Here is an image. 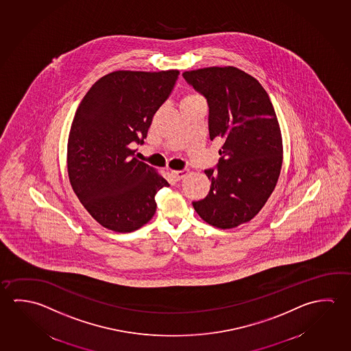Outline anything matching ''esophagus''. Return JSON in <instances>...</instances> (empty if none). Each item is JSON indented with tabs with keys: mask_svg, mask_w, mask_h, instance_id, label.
Returning <instances> with one entry per match:
<instances>
[{
	"mask_svg": "<svg viewBox=\"0 0 351 351\" xmlns=\"http://www.w3.org/2000/svg\"><path fill=\"white\" fill-rule=\"evenodd\" d=\"M187 173H189L187 170H173V171H171V176H173L176 181H181V180H184V178L187 176Z\"/></svg>",
	"mask_w": 351,
	"mask_h": 351,
	"instance_id": "esophagus-1",
	"label": "esophagus"
}]
</instances>
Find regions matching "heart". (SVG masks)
Returning a JSON list of instances; mask_svg holds the SVG:
<instances>
[{
    "label": "heart",
    "instance_id": "heart-1",
    "mask_svg": "<svg viewBox=\"0 0 351 351\" xmlns=\"http://www.w3.org/2000/svg\"><path fill=\"white\" fill-rule=\"evenodd\" d=\"M197 100H203L199 94H197V93H187L184 95V99H182L181 104L191 103V101H197Z\"/></svg>",
    "mask_w": 351,
    "mask_h": 351
}]
</instances>
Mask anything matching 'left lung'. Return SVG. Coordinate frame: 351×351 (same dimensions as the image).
<instances>
[{
  "label": "left lung",
  "instance_id": "left-lung-1",
  "mask_svg": "<svg viewBox=\"0 0 351 351\" xmlns=\"http://www.w3.org/2000/svg\"><path fill=\"white\" fill-rule=\"evenodd\" d=\"M186 82L207 99L209 137L223 142L207 197L193 202L206 223L231 229L254 218L276 189L282 141L269 97L256 78L232 66L186 71Z\"/></svg>",
  "mask_w": 351,
  "mask_h": 351
}]
</instances>
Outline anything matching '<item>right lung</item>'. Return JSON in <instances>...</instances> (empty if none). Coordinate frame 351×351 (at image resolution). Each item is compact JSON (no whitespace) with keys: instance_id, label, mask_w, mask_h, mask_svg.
Returning a JSON list of instances; mask_svg holds the SVG:
<instances>
[{"instance_id":"right-lung-1","label":"right lung","mask_w":351,"mask_h":351,"mask_svg":"<svg viewBox=\"0 0 351 351\" xmlns=\"http://www.w3.org/2000/svg\"><path fill=\"white\" fill-rule=\"evenodd\" d=\"M178 75V69L115 71L93 84L75 111L67 144L69 182L109 230H138L156 213V192L170 186L134 158L131 144H143Z\"/></svg>"}]
</instances>
